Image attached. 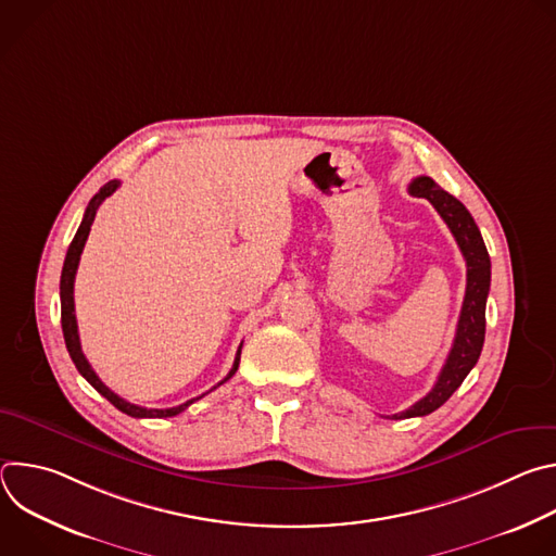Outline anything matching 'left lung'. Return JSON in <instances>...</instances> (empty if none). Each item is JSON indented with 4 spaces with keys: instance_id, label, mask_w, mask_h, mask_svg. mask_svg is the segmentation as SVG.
Segmentation results:
<instances>
[{
    "instance_id": "8db88e82",
    "label": "left lung",
    "mask_w": 556,
    "mask_h": 556,
    "mask_svg": "<svg viewBox=\"0 0 556 556\" xmlns=\"http://www.w3.org/2000/svg\"><path fill=\"white\" fill-rule=\"evenodd\" d=\"M409 193L416 198H427L433 204V208L440 213V217L446 222V226L451 228L455 242L466 260V294H464L459 321L455 330V341L438 376L435 387L425 395L422 401H418L409 409L393 414L391 420L418 418L435 412L464 382V378L475 367V363H478L484 348L486 299L491 290V257L482 240V232L478 224H475V219L470 217V213L466 211V206L457 198L440 189L427 176L412 180Z\"/></svg>"
}]
</instances>
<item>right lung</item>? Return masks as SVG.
<instances>
[{"instance_id":"1","label":"right lung","mask_w":556,"mask_h":556,"mask_svg":"<svg viewBox=\"0 0 556 556\" xmlns=\"http://www.w3.org/2000/svg\"><path fill=\"white\" fill-rule=\"evenodd\" d=\"M118 185H121L118 180L108 182V185L101 187V191L90 200V204H88V208H86V215H84V222H81V226H78V230H76V235H74V240H72L70 249H67V255H65V262H63V270H61V328H63V339H65V348H67L70 358H72V363L76 365L78 374H81L101 395H105V399H108L118 412H123V414H127V416H131V418H172V416L182 414L189 405H193L195 401H200L202 395H206L208 391L202 393V395H198V399H191V401H187V403H182V405H178V407H172V409H147V407L131 405V403H127L125 399H121L118 393H114V391L97 376V371L92 369V365H90L88 358L84 356L81 341H78V328H76V316H74V277H76L78 260H81L86 240H88V235H90V226H92V222H94V217H97L99 206L103 204L105 198H110V195L118 189ZM240 356H242V345H240V350H237L235 361H232V367H230V371L226 374V378L219 380L213 389H217L219 384H224L228 378L235 376L237 367H240ZM213 389H211V391H213Z\"/></svg>"}]
</instances>
